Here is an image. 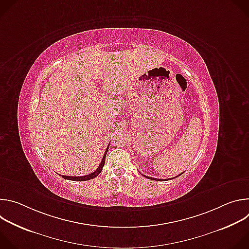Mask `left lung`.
Instances as JSON below:
<instances>
[{
	"instance_id": "1",
	"label": "left lung",
	"mask_w": 249,
	"mask_h": 249,
	"mask_svg": "<svg viewBox=\"0 0 249 249\" xmlns=\"http://www.w3.org/2000/svg\"><path fill=\"white\" fill-rule=\"evenodd\" d=\"M182 174V173H181ZM181 174H179V175H181ZM179 175H177V176H179ZM145 176V175H144ZM177 176H175V177H177ZM147 177V178H149V179H154V180H163V179H158V178H153V177H149V176H146ZM175 177H174V178H175Z\"/></svg>"
}]
</instances>
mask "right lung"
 <instances>
[{"instance_id": "1", "label": "right lung", "mask_w": 249, "mask_h": 249, "mask_svg": "<svg viewBox=\"0 0 249 249\" xmlns=\"http://www.w3.org/2000/svg\"><path fill=\"white\" fill-rule=\"evenodd\" d=\"M109 147V146H108ZM108 147L107 149L105 150V153L103 155V158H102V160L99 164V166L97 167V169L88 175H84V176H67V175H62L63 178L65 179H69V180H74V181H87V180H89V179H92L94 178V177H96L102 170L103 166H104V162H105V157H106V154H107V151H108Z\"/></svg>"}]
</instances>
